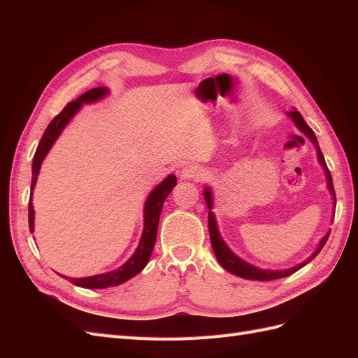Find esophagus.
<instances>
[{"mask_svg": "<svg viewBox=\"0 0 358 358\" xmlns=\"http://www.w3.org/2000/svg\"><path fill=\"white\" fill-rule=\"evenodd\" d=\"M180 179L183 180H191V179H200L203 176V170L196 164H188L180 170Z\"/></svg>", "mask_w": 358, "mask_h": 358, "instance_id": "34e87169", "label": "esophagus"}]
</instances>
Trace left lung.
Segmentation results:
<instances>
[{"label":"left lung","instance_id":"left-lung-1","mask_svg":"<svg viewBox=\"0 0 358 358\" xmlns=\"http://www.w3.org/2000/svg\"><path fill=\"white\" fill-rule=\"evenodd\" d=\"M289 116V119L292 122H294V125L300 129V131L305 134L310 142L313 143V146H315L317 149V157H318V162L321 164L324 173H326L327 176V188H329V192L331 194L333 197V206L336 209V194H334V188H333V180H331V175L330 171L327 169V164H326V159H324V155L321 152L320 149V145H318V140H317V136L315 133L312 131V128L305 122V119H303V116L297 112V110H291L287 113ZM204 200H206V204H208L209 208V233H210V243H212V249L215 252V257L216 259H218L220 264L227 270V272H230L239 278H243V279H252V280H273V279H279V278H285V276H289L294 272H297V270H300L301 267H305L308 263H310L313 258H315L321 249L324 248V245H326L329 236H330V231L322 237V239L320 241L315 252H313L310 257H308L305 262L297 264V266H292L289 268H285V270H268V268H259V267H255L252 264L246 263L245 259H242L241 257H237L231 249L227 246V243L224 242V239L220 234V230H218V224H216V218H215V213L212 212L213 209V196H212V189L209 187L204 188Z\"/></svg>","mask_w":358,"mask_h":358}]
</instances>
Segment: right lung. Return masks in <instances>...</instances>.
Segmentation results:
<instances>
[{
    "instance_id": "right-lung-1",
    "label": "right lung",
    "mask_w": 358,
    "mask_h": 358,
    "mask_svg": "<svg viewBox=\"0 0 358 358\" xmlns=\"http://www.w3.org/2000/svg\"><path fill=\"white\" fill-rule=\"evenodd\" d=\"M109 94V90L106 86H99V88H94L91 91H86L82 94L79 99H76L74 101L69 103L66 107H64L62 112L57 115L52 119L50 124L48 125L45 134H43L40 143L37 146L36 155L32 158V179H31V199L28 204V221H29V231H34V206H32V191H34L37 176L40 173V167L43 159L46 158L48 152L53 143L57 142V138L62 133V129L67 127V124L71 121V117L80 110V107L83 104H91L95 101H100L101 99ZM178 179L175 175H169L164 180L150 191L145 201V209H143V233L142 237H140L138 246L136 248L134 254L129 257L127 262L112 272H106L101 275H94L88 278H69V276H62L69 279L71 284L82 287V288H109V287H116L127 282L128 279L134 278L137 273L142 272V270L146 267L150 254L154 251L155 241H157V231H158V222H159V215L162 204H164V200L167 199L171 189L176 187Z\"/></svg>"
}]
</instances>
